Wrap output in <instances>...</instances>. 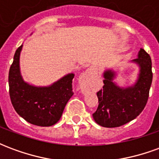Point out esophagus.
Here are the masks:
<instances>
[{
    "instance_id": "esophagus-1",
    "label": "esophagus",
    "mask_w": 159,
    "mask_h": 159,
    "mask_svg": "<svg viewBox=\"0 0 159 159\" xmlns=\"http://www.w3.org/2000/svg\"><path fill=\"white\" fill-rule=\"evenodd\" d=\"M96 69L93 67V66H90L89 68H88V69L84 71V73L83 74V78H85L87 76H92V75H94V74H96Z\"/></svg>"
}]
</instances>
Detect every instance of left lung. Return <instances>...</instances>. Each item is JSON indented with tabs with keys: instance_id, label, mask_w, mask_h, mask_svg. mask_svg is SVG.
<instances>
[{
	"instance_id": "obj_1",
	"label": "left lung",
	"mask_w": 159,
	"mask_h": 159,
	"mask_svg": "<svg viewBox=\"0 0 159 159\" xmlns=\"http://www.w3.org/2000/svg\"><path fill=\"white\" fill-rule=\"evenodd\" d=\"M131 63L139 67L137 79L132 85L120 87L114 81L117 71L112 69L104 70V86L97 93L99 106L93 114L94 121L100 126H122L139 116L146 107L152 81V60L149 54L140 48L137 59Z\"/></svg>"
}]
</instances>
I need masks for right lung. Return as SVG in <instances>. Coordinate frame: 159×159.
<instances>
[{
  "label": "right lung",
  "instance_id": "add662e5",
  "mask_svg": "<svg viewBox=\"0 0 159 159\" xmlns=\"http://www.w3.org/2000/svg\"><path fill=\"white\" fill-rule=\"evenodd\" d=\"M16 50L9 70V93L16 112L28 123L52 126L60 119L68 100L73 95L74 74L69 73L48 86H35L25 82L20 71V52Z\"/></svg>",
  "mask_w": 159,
  "mask_h": 159
}]
</instances>
